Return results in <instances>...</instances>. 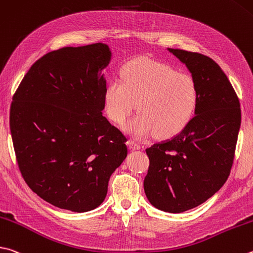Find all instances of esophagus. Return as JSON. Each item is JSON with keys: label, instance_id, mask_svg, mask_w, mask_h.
Segmentation results:
<instances>
[{"label": "esophagus", "instance_id": "1", "mask_svg": "<svg viewBox=\"0 0 253 253\" xmlns=\"http://www.w3.org/2000/svg\"><path fill=\"white\" fill-rule=\"evenodd\" d=\"M127 144H128V146H129L132 150H138V149H140V148H141L140 145L138 144V142H136V141L129 140V141L127 142Z\"/></svg>", "mask_w": 253, "mask_h": 253}]
</instances>
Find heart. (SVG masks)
Masks as SVG:
<instances>
[{
    "instance_id": "b5f03b06",
    "label": "heart",
    "mask_w": 253,
    "mask_h": 253,
    "mask_svg": "<svg viewBox=\"0 0 253 253\" xmlns=\"http://www.w3.org/2000/svg\"><path fill=\"white\" fill-rule=\"evenodd\" d=\"M122 82H108L104 93L108 117L124 124L136 107L139 114L127 124L135 138L155 134L170 138L189 125L198 106L199 94L190 75L178 73L167 64L138 58L123 67Z\"/></svg>"
}]
</instances>
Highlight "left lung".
I'll return each instance as SVG.
<instances>
[{"label": "left lung", "mask_w": 253, "mask_h": 253, "mask_svg": "<svg viewBox=\"0 0 253 253\" xmlns=\"http://www.w3.org/2000/svg\"><path fill=\"white\" fill-rule=\"evenodd\" d=\"M198 87L196 116L172 138L146 149L144 180L155 208L180 213L212 197L230 174L241 124L238 96L220 66L206 55L168 48Z\"/></svg>", "instance_id": "1"}]
</instances>
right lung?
Listing matches in <instances>:
<instances>
[{
    "label": "right lung",
    "instance_id": "add662e5",
    "mask_svg": "<svg viewBox=\"0 0 253 253\" xmlns=\"http://www.w3.org/2000/svg\"><path fill=\"white\" fill-rule=\"evenodd\" d=\"M108 45L63 47L36 61L13 96L10 128L23 178L57 208L103 203L127 157L126 137L103 116Z\"/></svg>",
    "mask_w": 253,
    "mask_h": 253
}]
</instances>
